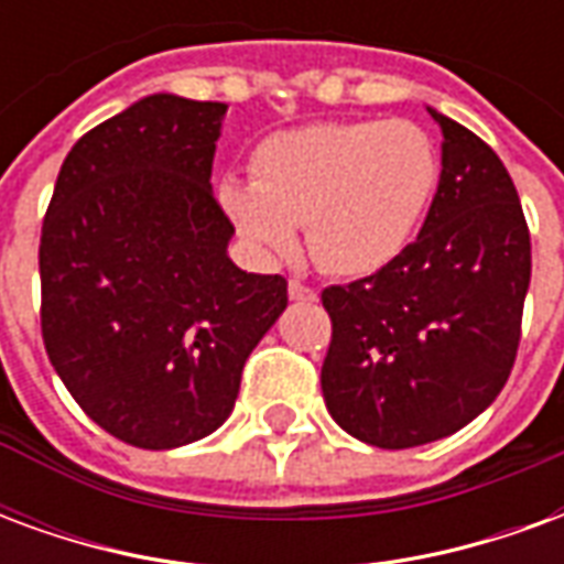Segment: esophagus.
Returning <instances> with one entry per match:
<instances>
[{
    "label": "esophagus",
    "mask_w": 564,
    "mask_h": 564,
    "mask_svg": "<svg viewBox=\"0 0 564 564\" xmlns=\"http://www.w3.org/2000/svg\"><path fill=\"white\" fill-rule=\"evenodd\" d=\"M286 293H290V299H295V302H317V290H311V286L302 281H290Z\"/></svg>",
    "instance_id": "esophagus-1"
}]
</instances>
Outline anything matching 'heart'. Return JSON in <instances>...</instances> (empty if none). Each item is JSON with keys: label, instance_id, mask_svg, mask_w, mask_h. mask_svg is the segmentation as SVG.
<instances>
[{"label": "heart", "instance_id": "1", "mask_svg": "<svg viewBox=\"0 0 564 564\" xmlns=\"http://www.w3.org/2000/svg\"><path fill=\"white\" fill-rule=\"evenodd\" d=\"M441 177L435 141L408 120H335L269 135L253 184L226 181L220 205L269 262L307 250L319 269L366 278L414 241Z\"/></svg>", "mask_w": 564, "mask_h": 564}]
</instances>
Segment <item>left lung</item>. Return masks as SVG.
<instances>
[{
    "instance_id": "obj_1",
    "label": "left lung",
    "mask_w": 564,
    "mask_h": 564,
    "mask_svg": "<svg viewBox=\"0 0 564 564\" xmlns=\"http://www.w3.org/2000/svg\"><path fill=\"white\" fill-rule=\"evenodd\" d=\"M416 241L362 281L326 286L319 383L335 423L380 449L447 437L508 383L532 278V238L496 150L456 120Z\"/></svg>"
}]
</instances>
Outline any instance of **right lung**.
I'll return each mask as SVG.
<instances>
[{
    "label": "right lung",
    "instance_id": "add662e5",
    "mask_svg": "<svg viewBox=\"0 0 564 564\" xmlns=\"http://www.w3.org/2000/svg\"><path fill=\"white\" fill-rule=\"evenodd\" d=\"M226 105L148 96L68 150L42 223V338L93 423L184 447L232 414L241 368L286 307L281 274L226 257L210 189Z\"/></svg>",
    "mask_w": 564,
    "mask_h": 564
}]
</instances>
